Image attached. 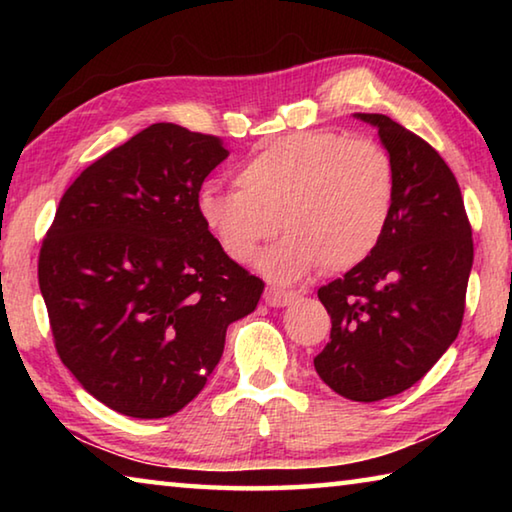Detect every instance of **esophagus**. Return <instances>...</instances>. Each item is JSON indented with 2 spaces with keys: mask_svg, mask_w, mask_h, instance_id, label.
<instances>
[{
  "mask_svg": "<svg viewBox=\"0 0 512 512\" xmlns=\"http://www.w3.org/2000/svg\"><path fill=\"white\" fill-rule=\"evenodd\" d=\"M264 300L268 307H287L296 300V293L293 291H282V289H266L264 291Z\"/></svg>",
  "mask_w": 512,
  "mask_h": 512,
  "instance_id": "esophagus-1",
  "label": "esophagus"
}]
</instances>
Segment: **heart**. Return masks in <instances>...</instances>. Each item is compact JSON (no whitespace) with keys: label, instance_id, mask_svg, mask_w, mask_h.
<instances>
[{"label":"heart","instance_id":"1","mask_svg":"<svg viewBox=\"0 0 512 512\" xmlns=\"http://www.w3.org/2000/svg\"><path fill=\"white\" fill-rule=\"evenodd\" d=\"M237 185L198 189L203 228L230 259L248 262L280 223L287 235L257 257V266L275 282H291L318 264L341 273L368 259L391 221L397 176L377 142L302 131L241 162Z\"/></svg>","mask_w":512,"mask_h":512}]
</instances>
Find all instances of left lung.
<instances>
[{"label":"left lung","mask_w":512,"mask_h":512,"mask_svg":"<svg viewBox=\"0 0 512 512\" xmlns=\"http://www.w3.org/2000/svg\"><path fill=\"white\" fill-rule=\"evenodd\" d=\"M354 117L377 128L393 158L395 203L372 255L318 289L332 334L314 368L334 393L377 402L411 388L456 341L474 246L461 187L438 151L391 117Z\"/></svg>","instance_id":"obj_1"}]
</instances>
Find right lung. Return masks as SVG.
Masks as SVG:
<instances>
[{"label": "right lung", "instance_id": "1", "mask_svg": "<svg viewBox=\"0 0 512 512\" xmlns=\"http://www.w3.org/2000/svg\"><path fill=\"white\" fill-rule=\"evenodd\" d=\"M230 151L214 135L151 124L92 162L60 198L38 282L60 361L112 411L178 413L216 368L225 329L264 282L223 253L196 214Z\"/></svg>", "mask_w": 512, "mask_h": 512}]
</instances>
